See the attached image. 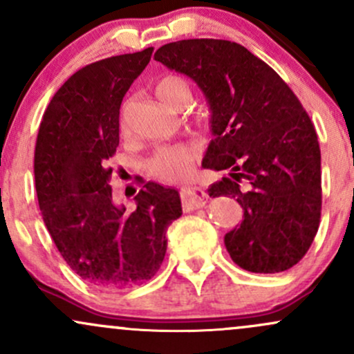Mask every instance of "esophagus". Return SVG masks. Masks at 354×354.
<instances>
[{
    "label": "esophagus",
    "mask_w": 354,
    "mask_h": 354,
    "mask_svg": "<svg viewBox=\"0 0 354 354\" xmlns=\"http://www.w3.org/2000/svg\"><path fill=\"white\" fill-rule=\"evenodd\" d=\"M181 203L183 208L186 211L201 208L208 201V194L205 193V189L198 188V186H183L181 191Z\"/></svg>",
    "instance_id": "obj_1"
}]
</instances>
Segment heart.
Masks as SVG:
<instances>
[{
    "instance_id": "b5f03b06",
    "label": "heart",
    "mask_w": 354,
    "mask_h": 354,
    "mask_svg": "<svg viewBox=\"0 0 354 354\" xmlns=\"http://www.w3.org/2000/svg\"><path fill=\"white\" fill-rule=\"evenodd\" d=\"M156 95L166 106L176 108L183 101L191 100V88L188 81L180 76H165L158 81ZM121 131L126 133L124 123H121ZM200 156V149L191 143H180L158 148L149 158L148 168L154 176L163 181H180L189 176L194 163Z\"/></svg>"
}]
</instances>
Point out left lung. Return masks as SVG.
<instances>
[{"label": "left lung", "mask_w": 354, "mask_h": 354, "mask_svg": "<svg viewBox=\"0 0 354 354\" xmlns=\"http://www.w3.org/2000/svg\"><path fill=\"white\" fill-rule=\"evenodd\" d=\"M189 76L209 104L205 168L230 174L209 196H231L243 221L225 236L251 273L293 268L310 250L321 216V151L310 116L273 68L226 39H181L154 53Z\"/></svg>", "instance_id": "8db88e82"}]
</instances>
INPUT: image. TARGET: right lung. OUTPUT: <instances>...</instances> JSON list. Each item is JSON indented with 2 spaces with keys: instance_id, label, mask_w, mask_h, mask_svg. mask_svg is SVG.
I'll use <instances>...</instances> for the list:
<instances>
[{
  "instance_id": "add662e5",
  "label": "right lung",
  "mask_w": 354,
  "mask_h": 354,
  "mask_svg": "<svg viewBox=\"0 0 354 354\" xmlns=\"http://www.w3.org/2000/svg\"><path fill=\"white\" fill-rule=\"evenodd\" d=\"M153 48L111 56L68 78L44 111L35 148L43 221L68 266L104 290L151 279L166 254V230L181 216L180 193L148 181L136 208L113 201L109 158L120 145V108Z\"/></svg>"
}]
</instances>
